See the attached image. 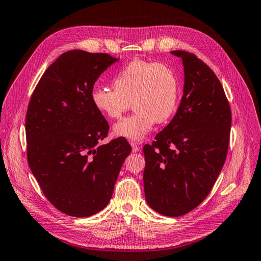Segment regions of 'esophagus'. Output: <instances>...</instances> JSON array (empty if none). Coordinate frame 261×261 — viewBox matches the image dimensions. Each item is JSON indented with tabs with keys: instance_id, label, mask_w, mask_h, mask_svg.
<instances>
[{
	"instance_id": "obj_1",
	"label": "esophagus",
	"mask_w": 261,
	"mask_h": 261,
	"mask_svg": "<svg viewBox=\"0 0 261 261\" xmlns=\"http://www.w3.org/2000/svg\"><path fill=\"white\" fill-rule=\"evenodd\" d=\"M130 145L132 147V151H134V152H138V151L140 150V147H139V145H138L137 142H131Z\"/></svg>"
}]
</instances>
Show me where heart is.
I'll return each instance as SVG.
<instances>
[{
    "mask_svg": "<svg viewBox=\"0 0 261 261\" xmlns=\"http://www.w3.org/2000/svg\"><path fill=\"white\" fill-rule=\"evenodd\" d=\"M114 91L94 87L91 102L99 114L111 120L122 118L131 103L135 113L113 126V135L127 140H141L154 124L174 115L179 101V82L167 65L135 59L112 80Z\"/></svg>",
    "mask_w": 261,
    "mask_h": 261,
    "instance_id": "obj_1",
    "label": "heart"
}]
</instances>
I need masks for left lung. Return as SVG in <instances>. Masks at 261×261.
Listing matches in <instances>:
<instances>
[{
  "label": "left lung",
  "instance_id": "left-lung-1",
  "mask_svg": "<svg viewBox=\"0 0 261 261\" xmlns=\"http://www.w3.org/2000/svg\"><path fill=\"white\" fill-rule=\"evenodd\" d=\"M182 60L184 88L175 116L143 147V187L149 206L165 216L184 215L208 195L228 153L231 110L222 85L195 55Z\"/></svg>",
  "mask_w": 261,
  "mask_h": 261
}]
</instances>
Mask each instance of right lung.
I'll list each match as a JSON object with an SVG mask.
<instances>
[{"label": "right lung", "mask_w": 261, "mask_h": 261, "mask_svg": "<svg viewBox=\"0 0 261 261\" xmlns=\"http://www.w3.org/2000/svg\"><path fill=\"white\" fill-rule=\"evenodd\" d=\"M119 58L69 50L49 66L33 92L25 118L28 163L46 197L76 218L109 204L131 147L124 138L101 145L109 124L94 109L91 91Z\"/></svg>", "instance_id": "right-lung-1"}]
</instances>
